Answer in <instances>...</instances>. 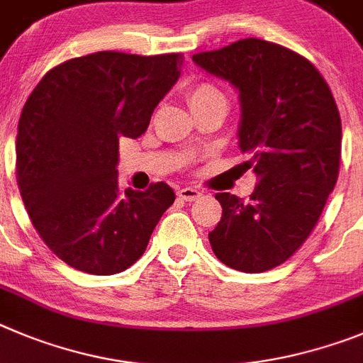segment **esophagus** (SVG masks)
Returning a JSON list of instances; mask_svg holds the SVG:
<instances>
[{
	"label": "esophagus",
	"instance_id": "34e87169",
	"mask_svg": "<svg viewBox=\"0 0 363 363\" xmlns=\"http://www.w3.org/2000/svg\"><path fill=\"white\" fill-rule=\"evenodd\" d=\"M177 197L184 202H194L201 197V191L195 188H181L177 191Z\"/></svg>",
	"mask_w": 363,
	"mask_h": 363
}]
</instances>
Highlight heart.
<instances>
[{"label":"heart","instance_id":"b5f03b06","mask_svg":"<svg viewBox=\"0 0 363 363\" xmlns=\"http://www.w3.org/2000/svg\"><path fill=\"white\" fill-rule=\"evenodd\" d=\"M215 97H224L217 86H213V84L210 83H199L195 84V86L189 88L188 103L189 106H197V104L204 103V101L215 99Z\"/></svg>","mask_w":363,"mask_h":363}]
</instances>
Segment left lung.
<instances>
[{"label": "left lung", "mask_w": 363, "mask_h": 363, "mask_svg": "<svg viewBox=\"0 0 363 363\" xmlns=\"http://www.w3.org/2000/svg\"><path fill=\"white\" fill-rule=\"evenodd\" d=\"M191 60L237 88L238 148L259 177L247 202L215 194L222 218L208 235L211 250L237 271L273 269L309 237L335 188L340 113L320 72L280 45L247 38Z\"/></svg>", "instance_id": "obj_1"}]
</instances>
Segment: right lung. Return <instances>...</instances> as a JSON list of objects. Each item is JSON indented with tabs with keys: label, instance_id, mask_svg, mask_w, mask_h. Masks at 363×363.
Returning <instances> with one entry per match:
<instances>
[{
	"label": "right lung",
	"instance_id": "1",
	"mask_svg": "<svg viewBox=\"0 0 363 363\" xmlns=\"http://www.w3.org/2000/svg\"><path fill=\"white\" fill-rule=\"evenodd\" d=\"M181 54L96 52L52 68L23 106L16 172L32 224L68 266L113 275L145 253L175 194L121 189L119 139L146 132L181 76Z\"/></svg>",
	"mask_w": 363,
	"mask_h": 363
}]
</instances>
